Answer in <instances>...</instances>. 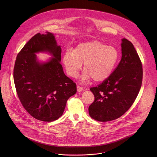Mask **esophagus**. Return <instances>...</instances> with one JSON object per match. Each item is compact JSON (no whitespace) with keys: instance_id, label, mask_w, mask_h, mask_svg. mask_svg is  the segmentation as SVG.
I'll use <instances>...</instances> for the list:
<instances>
[{"instance_id":"esophagus-1","label":"esophagus","mask_w":157,"mask_h":157,"mask_svg":"<svg viewBox=\"0 0 157 157\" xmlns=\"http://www.w3.org/2000/svg\"><path fill=\"white\" fill-rule=\"evenodd\" d=\"M77 90L78 92H80V91H82L83 90V88L80 86H77Z\"/></svg>"}]
</instances>
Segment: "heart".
Instances as JSON below:
<instances>
[{
  "instance_id": "heart-1",
  "label": "heart",
  "mask_w": 157,
  "mask_h": 157,
  "mask_svg": "<svg viewBox=\"0 0 157 157\" xmlns=\"http://www.w3.org/2000/svg\"><path fill=\"white\" fill-rule=\"evenodd\" d=\"M118 59L115 48L99 40H92L77 45L74 50L67 49L63 56V63L67 75L76 77L84 63L82 80L90 78L103 82L111 74Z\"/></svg>"
}]
</instances>
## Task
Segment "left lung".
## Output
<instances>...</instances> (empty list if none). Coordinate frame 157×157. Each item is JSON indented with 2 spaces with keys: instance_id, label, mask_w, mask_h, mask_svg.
Listing matches in <instances>:
<instances>
[{
  "instance_id": "left-lung-1",
  "label": "left lung",
  "mask_w": 157,
  "mask_h": 157,
  "mask_svg": "<svg viewBox=\"0 0 157 157\" xmlns=\"http://www.w3.org/2000/svg\"><path fill=\"white\" fill-rule=\"evenodd\" d=\"M121 59L110 76L90 88L94 101L89 107L93 119L106 122L115 120L133 105L141 87L142 63L133 44L122 39Z\"/></svg>"
}]
</instances>
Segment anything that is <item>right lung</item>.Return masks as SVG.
<instances>
[{"label": "right lung", "mask_w": 157, "mask_h": 157, "mask_svg": "<svg viewBox=\"0 0 157 157\" xmlns=\"http://www.w3.org/2000/svg\"><path fill=\"white\" fill-rule=\"evenodd\" d=\"M40 51H48L54 57L39 64L35 53ZM61 52L52 33H37L23 47L15 62L13 77L17 96L25 109L42 121L62 116L67 99L77 92L76 84L63 72Z\"/></svg>", "instance_id": "1"}]
</instances>
